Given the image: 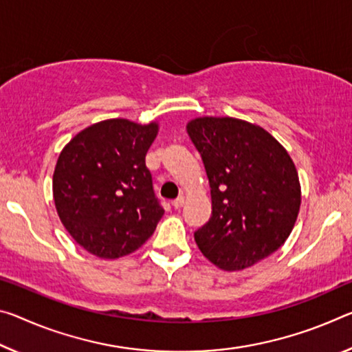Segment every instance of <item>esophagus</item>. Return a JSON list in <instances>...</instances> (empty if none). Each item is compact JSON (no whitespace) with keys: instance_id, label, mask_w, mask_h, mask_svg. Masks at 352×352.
I'll return each mask as SVG.
<instances>
[{"instance_id":"esophagus-1","label":"esophagus","mask_w":352,"mask_h":352,"mask_svg":"<svg viewBox=\"0 0 352 352\" xmlns=\"http://www.w3.org/2000/svg\"><path fill=\"white\" fill-rule=\"evenodd\" d=\"M183 204H185V196H180V197H177L175 200H172V205H174V208H182Z\"/></svg>"}]
</instances>
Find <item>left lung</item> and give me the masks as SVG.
<instances>
[{"mask_svg":"<svg viewBox=\"0 0 352 352\" xmlns=\"http://www.w3.org/2000/svg\"><path fill=\"white\" fill-rule=\"evenodd\" d=\"M186 131L211 188L213 213L194 233L200 252L224 271L274 254L300 208L298 170L285 147L265 128L235 117H196Z\"/></svg>","mask_w":352,"mask_h":352,"instance_id":"obj_1","label":"left lung"}]
</instances>
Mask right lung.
Returning a JSON list of instances; mask_svg holds the SVG:
<instances>
[{
	"mask_svg": "<svg viewBox=\"0 0 352 352\" xmlns=\"http://www.w3.org/2000/svg\"><path fill=\"white\" fill-rule=\"evenodd\" d=\"M160 124L128 119L97 122L59 153L53 199L70 236L100 258L135 252L163 217L146 155Z\"/></svg>",
	"mask_w": 352,
	"mask_h": 352,
	"instance_id": "obj_1",
	"label": "right lung"
}]
</instances>
